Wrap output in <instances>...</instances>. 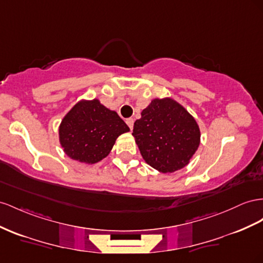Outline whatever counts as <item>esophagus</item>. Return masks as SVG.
Returning a JSON list of instances; mask_svg holds the SVG:
<instances>
[{
  "instance_id": "esophagus-1",
  "label": "esophagus",
  "mask_w": 263,
  "mask_h": 263,
  "mask_svg": "<svg viewBox=\"0 0 263 263\" xmlns=\"http://www.w3.org/2000/svg\"><path fill=\"white\" fill-rule=\"evenodd\" d=\"M126 124L128 125V127L130 129H133V126H134V119L133 118H128V119H126Z\"/></svg>"
}]
</instances>
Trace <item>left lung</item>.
Here are the masks:
<instances>
[{"label":"left lung","instance_id":"1","mask_svg":"<svg viewBox=\"0 0 263 263\" xmlns=\"http://www.w3.org/2000/svg\"><path fill=\"white\" fill-rule=\"evenodd\" d=\"M133 136L144 160L164 174L187 166L200 144L196 119L170 97L153 99L135 122Z\"/></svg>","mask_w":263,"mask_h":263}]
</instances>
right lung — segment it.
Listing matches in <instances>:
<instances>
[{
	"mask_svg": "<svg viewBox=\"0 0 263 263\" xmlns=\"http://www.w3.org/2000/svg\"><path fill=\"white\" fill-rule=\"evenodd\" d=\"M129 127L115 110L106 108L98 99H83L62 119L60 144L69 158L84 164H96L107 157L119 135Z\"/></svg>",
	"mask_w": 263,
	"mask_h": 263,
	"instance_id": "add662e5",
	"label": "right lung"
}]
</instances>
